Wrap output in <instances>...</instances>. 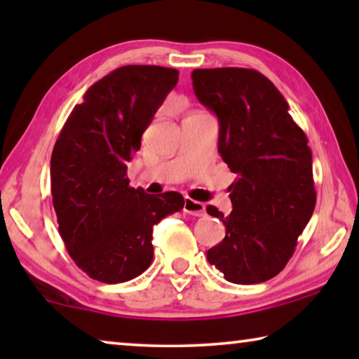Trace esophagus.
I'll list each match as a JSON object with an SVG mask.
<instances>
[{"label": "esophagus", "mask_w": 359, "mask_h": 359, "mask_svg": "<svg viewBox=\"0 0 359 359\" xmlns=\"http://www.w3.org/2000/svg\"><path fill=\"white\" fill-rule=\"evenodd\" d=\"M184 212L194 217H203L205 214V205L199 201H194L191 198H185L184 201Z\"/></svg>", "instance_id": "esophagus-1"}]
</instances>
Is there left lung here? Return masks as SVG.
I'll return each instance as SVG.
<instances>
[{"mask_svg":"<svg viewBox=\"0 0 359 359\" xmlns=\"http://www.w3.org/2000/svg\"><path fill=\"white\" fill-rule=\"evenodd\" d=\"M193 90L218 117V151L238 179L229 187L233 210L214 205L226 236L208 259L228 282L261 283L293 257L317 203L312 151L269 79L247 68L194 69Z\"/></svg>","mask_w":359,"mask_h":359,"instance_id":"8db88e82","label":"left lung"}]
</instances>
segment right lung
Listing matches in <instances>:
<instances>
[{"mask_svg":"<svg viewBox=\"0 0 359 359\" xmlns=\"http://www.w3.org/2000/svg\"><path fill=\"white\" fill-rule=\"evenodd\" d=\"M177 81L172 68L121 66L85 92L60 131L50 158L53 209L69 257L93 280L141 276L154 259V226L184 208L180 193L147 194L126 177V163Z\"/></svg>","mask_w":359,"mask_h":359,"instance_id":"right-lung-1","label":"right lung"}]
</instances>
